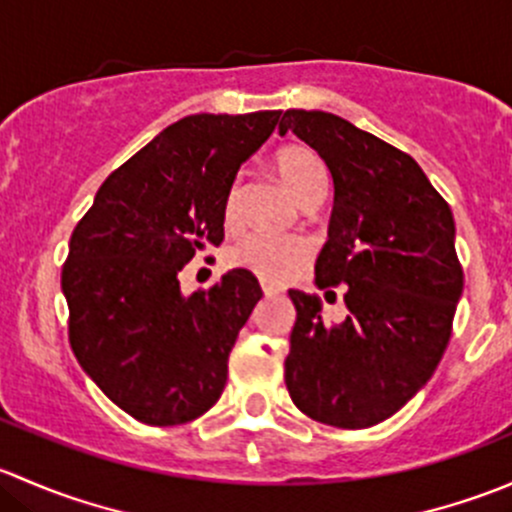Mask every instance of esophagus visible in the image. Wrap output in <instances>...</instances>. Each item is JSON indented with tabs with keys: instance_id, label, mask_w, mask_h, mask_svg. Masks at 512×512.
Wrapping results in <instances>:
<instances>
[{
	"instance_id": "1",
	"label": "esophagus",
	"mask_w": 512,
	"mask_h": 512,
	"mask_svg": "<svg viewBox=\"0 0 512 512\" xmlns=\"http://www.w3.org/2000/svg\"><path fill=\"white\" fill-rule=\"evenodd\" d=\"M262 292H265V297H277V294H282V287L277 285H270V282H260Z\"/></svg>"
}]
</instances>
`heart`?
Here are the masks:
<instances>
[{
    "label": "heart",
    "mask_w": 512,
    "mask_h": 512,
    "mask_svg": "<svg viewBox=\"0 0 512 512\" xmlns=\"http://www.w3.org/2000/svg\"><path fill=\"white\" fill-rule=\"evenodd\" d=\"M277 175L285 183V188L294 198L302 203L309 193L317 188H324L327 175H324L322 163L314 156L309 148L302 146H287L275 153L272 158ZM237 195H240V185L232 183L227 188L223 200V215L230 223L235 218L237 210ZM309 257V242L302 235H282V232H265V230H252L245 232L232 242L227 250V260L240 270L252 272L260 280L267 282H280L292 275L299 265Z\"/></svg>",
    "instance_id": "heart-1"
}]
</instances>
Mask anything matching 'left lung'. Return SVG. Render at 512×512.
Here are the masks:
<instances>
[{"label": "left lung", "mask_w": 512, "mask_h": 512, "mask_svg": "<svg viewBox=\"0 0 512 512\" xmlns=\"http://www.w3.org/2000/svg\"><path fill=\"white\" fill-rule=\"evenodd\" d=\"M287 131L332 173L329 240L314 275L319 289L347 285L349 309L327 324L319 297L289 289L297 322L287 391L319 423L376 426L431 379L451 339L463 292L453 213L409 153L334 113L289 108Z\"/></svg>", "instance_id": "left-lung-1"}]
</instances>
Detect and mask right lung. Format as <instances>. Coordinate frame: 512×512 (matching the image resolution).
<instances>
[{
    "mask_svg": "<svg viewBox=\"0 0 512 512\" xmlns=\"http://www.w3.org/2000/svg\"><path fill=\"white\" fill-rule=\"evenodd\" d=\"M280 113L180 118L103 180L71 232L61 270L71 349L136 421H195L223 394L227 356L260 302V282L230 270L185 297L178 272L223 242L227 188Z\"/></svg>",
    "mask_w": 512,
    "mask_h": 512,
    "instance_id": "1",
    "label": "right lung"
}]
</instances>
